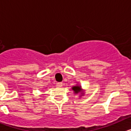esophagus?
Instances as JSON below:
<instances>
[{"mask_svg": "<svg viewBox=\"0 0 131 131\" xmlns=\"http://www.w3.org/2000/svg\"><path fill=\"white\" fill-rule=\"evenodd\" d=\"M56 86H58V87H62V83H61V82H58V83H56Z\"/></svg>", "mask_w": 131, "mask_h": 131, "instance_id": "1", "label": "esophagus"}]
</instances>
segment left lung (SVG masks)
Returning <instances> with one entry per match:
<instances>
[{"mask_svg": "<svg viewBox=\"0 0 131 131\" xmlns=\"http://www.w3.org/2000/svg\"><path fill=\"white\" fill-rule=\"evenodd\" d=\"M72 89L74 91L75 93H78L79 92H81V86H73Z\"/></svg>", "mask_w": 131, "mask_h": 131, "instance_id": "obj_1", "label": "left lung"}]
</instances>
